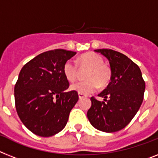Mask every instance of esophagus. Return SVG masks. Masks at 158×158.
<instances>
[{"label": "esophagus", "mask_w": 158, "mask_h": 158, "mask_svg": "<svg viewBox=\"0 0 158 158\" xmlns=\"http://www.w3.org/2000/svg\"><path fill=\"white\" fill-rule=\"evenodd\" d=\"M78 96H79V98H85L86 96L83 94H78Z\"/></svg>", "instance_id": "esophagus-1"}]
</instances>
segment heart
Masks as SVG:
<instances>
[{
  "mask_svg": "<svg viewBox=\"0 0 158 158\" xmlns=\"http://www.w3.org/2000/svg\"><path fill=\"white\" fill-rule=\"evenodd\" d=\"M81 67L89 68L86 73V81L75 82L70 89L78 94H89L96 91L100 86H105L110 80V71L106 65L104 60L99 55L94 52H88L81 55L78 59ZM63 73L65 78L69 81L76 80L78 73V67L77 64L72 60H69L64 63Z\"/></svg>",
  "mask_w": 158,
  "mask_h": 158,
  "instance_id": "1",
  "label": "heart"
}]
</instances>
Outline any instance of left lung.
<instances>
[{"instance_id": "8db88e82", "label": "left lung", "mask_w": 158, "mask_h": 158, "mask_svg": "<svg viewBox=\"0 0 158 158\" xmlns=\"http://www.w3.org/2000/svg\"><path fill=\"white\" fill-rule=\"evenodd\" d=\"M95 52L107 58L111 77L106 88L98 94L104 101L91 98L87 117L98 130L114 132L124 128L137 113L144 99L145 83L140 68L125 55L111 49Z\"/></svg>"}]
</instances>
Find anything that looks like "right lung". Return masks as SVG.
Listing matches in <instances>:
<instances>
[{"label": "right lung", "mask_w": 158, "mask_h": 158, "mask_svg": "<svg viewBox=\"0 0 158 158\" xmlns=\"http://www.w3.org/2000/svg\"><path fill=\"white\" fill-rule=\"evenodd\" d=\"M77 52L55 49L38 55L21 69L14 86L15 106L23 124L43 137L56 135L65 127L78 101L63 73L64 64Z\"/></svg>", "instance_id": "1"}]
</instances>
